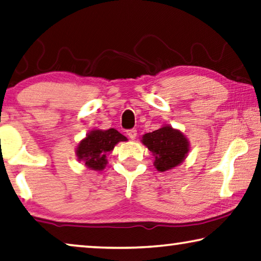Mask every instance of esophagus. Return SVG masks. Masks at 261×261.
Returning a JSON list of instances; mask_svg holds the SVG:
<instances>
[{"label":"esophagus","mask_w":261,"mask_h":261,"mask_svg":"<svg viewBox=\"0 0 261 261\" xmlns=\"http://www.w3.org/2000/svg\"><path fill=\"white\" fill-rule=\"evenodd\" d=\"M127 136H129V138L132 139V141H135L136 137H137V130L136 129H132L127 131Z\"/></svg>","instance_id":"esophagus-1"}]
</instances>
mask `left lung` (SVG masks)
Here are the masks:
<instances>
[{"label":"left lung","mask_w":261,"mask_h":261,"mask_svg":"<svg viewBox=\"0 0 261 261\" xmlns=\"http://www.w3.org/2000/svg\"><path fill=\"white\" fill-rule=\"evenodd\" d=\"M141 142L154 157L153 165L159 172L179 166L190 152V141L180 130L169 124L149 134L143 135Z\"/></svg>","instance_id":"left-lung-1"}]
</instances>
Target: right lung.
Masks as SVG:
<instances>
[{
  "label": "right lung",
  "instance_id": "right-lung-1",
  "mask_svg": "<svg viewBox=\"0 0 261 261\" xmlns=\"http://www.w3.org/2000/svg\"><path fill=\"white\" fill-rule=\"evenodd\" d=\"M126 141L125 136L116 129H93L79 143L75 153L79 162L84 163L88 169L102 171L108 164L107 155L119 142Z\"/></svg>",
  "mask_w": 261,
  "mask_h": 261
}]
</instances>
